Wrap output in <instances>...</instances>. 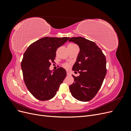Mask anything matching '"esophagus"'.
Wrapping results in <instances>:
<instances>
[{"mask_svg":"<svg viewBox=\"0 0 131 131\" xmlns=\"http://www.w3.org/2000/svg\"><path fill=\"white\" fill-rule=\"evenodd\" d=\"M67 75H68V76H70V75H71V74L69 73V72H67Z\"/></svg>","mask_w":131,"mask_h":131,"instance_id":"obj_1","label":"esophagus"}]
</instances>
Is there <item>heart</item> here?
Segmentation results:
<instances>
[{
  "label": "heart",
  "mask_w": 131,
  "mask_h": 131,
  "mask_svg": "<svg viewBox=\"0 0 131 131\" xmlns=\"http://www.w3.org/2000/svg\"><path fill=\"white\" fill-rule=\"evenodd\" d=\"M63 67H64V68H66V69L69 68V67H70L69 64H68V63H64V64L63 65Z\"/></svg>",
  "instance_id": "1"
}]
</instances>
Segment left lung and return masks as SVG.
I'll list each match as a JSON object with an SVG mask.
<instances>
[{"label": "left lung", "instance_id": "obj_1", "mask_svg": "<svg viewBox=\"0 0 131 131\" xmlns=\"http://www.w3.org/2000/svg\"><path fill=\"white\" fill-rule=\"evenodd\" d=\"M69 41L80 49L72 70L80 74L69 86L72 96L77 100L88 102L96 96L101 88L106 73V58L96 43L82 37L71 38Z\"/></svg>", "mask_w": 131, "mask_h": 131}]
</instances>
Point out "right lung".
<instances>
[{"label": "right lung", "instance_id": "obj_1", "mask_svg": "<svg viewBox=\"0 0 131 131\" xmlns=\"http://www.w3.org/2000/svg\"><path fill=\"white\" fill-rule=\"evenodd\" d=\"M69 38L44 37L33 42L23 54L21 68L23 79L28 91L40 101L51 100L56 94L59 86L65 79L66 70L59 67L50 70L51 62H54L57 49Z\"/></svg>", "mask_w": 131, "mask_h": 131}]
</instances>
